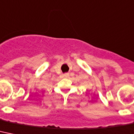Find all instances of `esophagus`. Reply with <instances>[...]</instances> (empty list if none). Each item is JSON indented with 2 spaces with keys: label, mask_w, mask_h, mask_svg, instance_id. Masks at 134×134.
<instances>
[{
  "label": "esophagus",
  "mask_w": 134,
  "mask_h": 134,
  "mask_svg": "<svg viewBox=\"0 0 134 134\" xmlns=\"http://www.w3.org/2000/svg\"><path fill=\"white\" fill-rule=\"evenodd\" d=\"M69 76V73H65V74H63V76L65 77V78H68Z\"/></svg>",
  "instance_id": "esophagus-1"
}]
</instances>
